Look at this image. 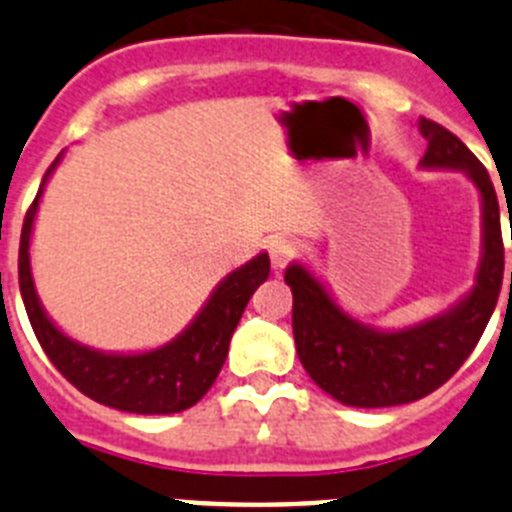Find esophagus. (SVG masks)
I'll return each mask as SVG.
<instances>
[{"label":"esophagus","mask_w":512,"mask_h":512,"mask_svg":"<svg viewBox=\"0 0 512 512\" xmlns=\"http://www.w3.org/2000/svg\"><path fill=\"white\" fill-rule=\"evenodd\" d=\"M295 256H297V243L284 238V235H279V238H274V241L269 243V259L277 269H284V266L295 259Z\"/></svg>","instance_id":"esophagus-1"}]
</instances>
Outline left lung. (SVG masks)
I'll return each instance as SVG.
<instances>
[{
	"label": "left lung",
	"mask_w": 512,
	"mask_h": 512,
	"mask_svg": "<svg viewBox=\"0 0 512 512\" xmlns=\"http://www.w3.org/2000/svg\"><path fill=\"white\" fill-rule=\"evenodd\" d=\"M420 133L428 140L420 164L464 169L482 194L485 256L472 295L441 318L397 333H379L341 312L305 266H289L284 274L295 297L292 333L297 356L320 390L351 408L405 405L449 382L485 333L503 287L505 246L490 174L479 158L438 122L423 117Z\"/></svg>",
	"instance_id": "8db88e82"
}]
</instances>
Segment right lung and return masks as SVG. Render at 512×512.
Here are the masks:
<instances>
[{"label":"right lung","instance_id":"add662e5","mask_svg":"<svg viewBox=\"0 0 512 512\" xmlns=\"http://www.w3.org/2000/svg\"><path fill=\"white\" fill-rule=\"evenodd\" d=\"M56 164L58 158L51 169L45 171L43 184ZM43 184L22 223L17 274H20V292L27 318L45 356L76 390L107 408L138 415H169L192 408L194 402L205 397L223 369L235 325L241 320L253 292L269 277V256L261 253L246 266L235 269L228 279H223V284L215 289V295L207 300L194 323L169 346L135 356L99 354L63 336L48 320L35 297L27 248H30V230H33Z\"/></svg>","mask_w":512,"mask_h":512}]
</instances>
